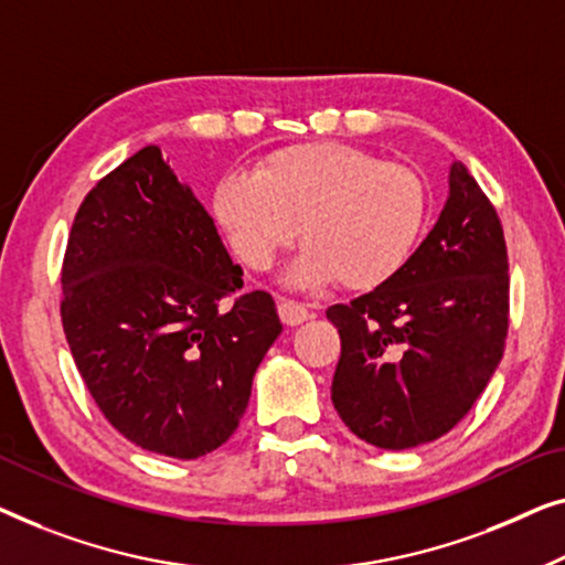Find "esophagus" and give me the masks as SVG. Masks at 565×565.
<instances>
[{"instance_id":"obj_1","label":"esophagus","mask_w":565,"mask_h":565,"mask_svg":"<svg viewBox=\"0 0 565 565\" xmlns=\"http://www.w3.org/2000/svg\"><path fill=\"white\" fill-rule=\"evenodd\" d=\"M279 317L284 324H289V328H297V324L307 322L309 317H312V312L305 305H299V301L294 299H279Z\"/></svg>"}]
</instances>
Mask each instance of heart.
<instances>
[{
  "label": "heart",
  "mask_w": 565,
  "mask_h": 565,
  "mask_svg": "<svg viewBox=\"0 0 565 565\" xmlns=\"http://www.w3.org/2000/svg\"><path fill=\"white\" fill-rule=\"evenodd\" d=\"M210 212L250 271H268L299 230L307 245L286 281L305 289L340 281L371 291L392 281L415 253L427 189L407 166L376 161L348 142H299L260 158L250 177L220 179Z\"/></svg>",
  "instance_id": "heart-1"
}]
</instances>
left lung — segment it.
I'll return each mask as SVG.
<instances>
[{
	"mask_svg": "<svg viewBox=\"0 0 565 565\" xmlns=\"http://www.w3.org/2000/svg\"><path fill=\"white\" fill-rule=\"evenodd\" d=\"M423 245L392 281L332 305L340 332L332 404L361 440L404 450L468 415L504 353L510 264L497 210L460 161Z\"/></svg>",
	"mask_w": 565,
	"mask_h": 565,
	"instance_id": "1",
	"label": "left lung"
}]
</instances>
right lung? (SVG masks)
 <instances>
[{
	"label": "right lung",
	"instance_id": "1",
	"mask_svg": "<svg viewBox=\"0 0 565 565\" xmlns=\"http://www.w3.org/2000/svg\"><path fill=\"white\" fill-rule=\"evenodd\" d=\"M241 276L158 146L78 206L61 271L63 332L102 415L142 450L192 460L235 433L281 335L271 294H241Z\"/></svg>",
	"mask_w": 565,
	"mask_h": 565
}]
</instances>
